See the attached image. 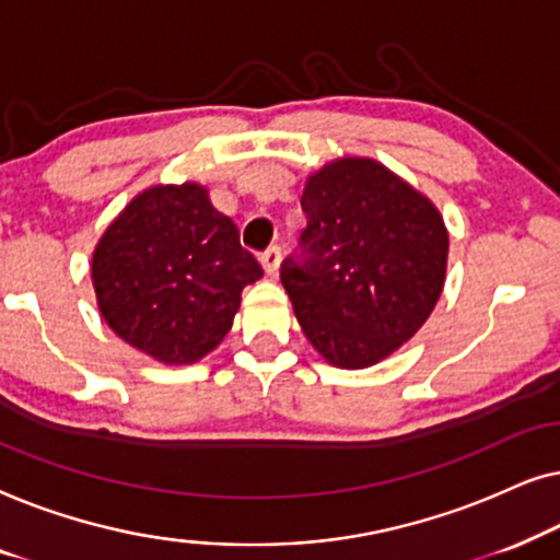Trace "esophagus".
<instances>
[{
	"label": "esophagus",
	"instance_id": "obj_1",
	"mask_svg": "<svg viewBox=\"0 0 560 560\" xmlns=\"http://www.w3.org/2000/svg\"><path fill=\"white\" fill-rule=\"evenodd\" d=\"M280 259H282L280 247H270V249L262 252V257H259V262H262L265 272L270 275V278H275V275H278V270H280Z\"/></svg>",
	"mask_w": 560,
	"mask_h": 560
}]
</instances>
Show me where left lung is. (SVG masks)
I'll return each mask as SVG.
<instances>
[{
    "label": "left lung",
    "mask_w": 560,
    "mask_h": 560,
    "mask_svg": "<svg viewBox=\"0 0 560 560\" xmlns=\"http://www.w3.org/2000/svg\"><path fill=\"white\" fill-rule=\"evenodd\" d=\"M301 262L280 280L313 349L364 370L420 331L443 293L448 229L431 198L372 158H336L305 178Z\"/></svg>",
    "instance_id": "8db88e82"
}]
</instances>
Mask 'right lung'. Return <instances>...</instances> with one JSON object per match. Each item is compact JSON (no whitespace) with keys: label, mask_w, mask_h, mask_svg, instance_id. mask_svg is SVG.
<instances>
[{"label":"right lung","mask_w":560,"mask_h":560,"mask_svg":"<svg viewBox=\"0 0 560 560\" xmlns=\"http://www.w3.org/2000/svg\"><path fill=\"white\" fill-rule=\"evenodd\" d=\"M262 267L201 183H158L106 226L91 257L96 305L121 341L194 364L224 341Z\"/></svg>","instance_id":"obj_1"}]
</instances>
